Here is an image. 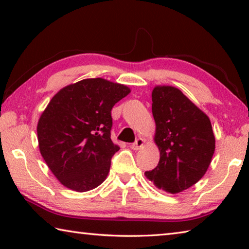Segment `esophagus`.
I'll return each instance as SVG.
<instances>
[{"label": "esophagus", "instance_id": "obj_1", "mask_svg": "<svg viewBox=\"0 0 249 249\" xmlns=\"http://www.w3.org/2000/svg\"><path fill=\"white\" fill-rule=\"evenodd\" d=\"M144 142H145V141L142 140V138H137L136 142H133V144L130 145V148H132L133 150H138L140 148H142V146H144Z\"/></svg>", "mask_w": 249, "mask_h": 249}]
</instances>
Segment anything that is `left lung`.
I'll use <instances>...</instances> for the list:
<instances>
[{"instance_id":"obj_1","label":"left lung","mask_w":249,"mask_h":249,"mask_svg":"<svg viewBox=\"0 0 249 249\" xmlns=\"http://www.w3.org/2000/svg\"><path fill=\"white\" fill-rule=\"evenodd\" d=\"M151 98L154 141L160 159L145 176L168 193L182 192L196 184L210 166L215 150L212 125L209 116L175 87H155Z\"/></svg>"}]
</instances>
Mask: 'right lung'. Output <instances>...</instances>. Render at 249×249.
Wrapping results in <instances>:
<instances>
[{
  "mask_svg": "<svg viewBox=\"0 0 249 249\" xmlns=\"http://www.w3.org/2000/svg\"><path fill=\"white\" fill-rule=\"evenodd\" d=\"M130 92L102 78L84 79L57 92L37 124L40 154L61 184L77 192L107 179L120 147L111 140V111Z\"/></svg>",
  "mask_w": 249,
  "mask_h": 249,
  "instance_id": "1",
  "label": "right lung"
}]
</instances>
